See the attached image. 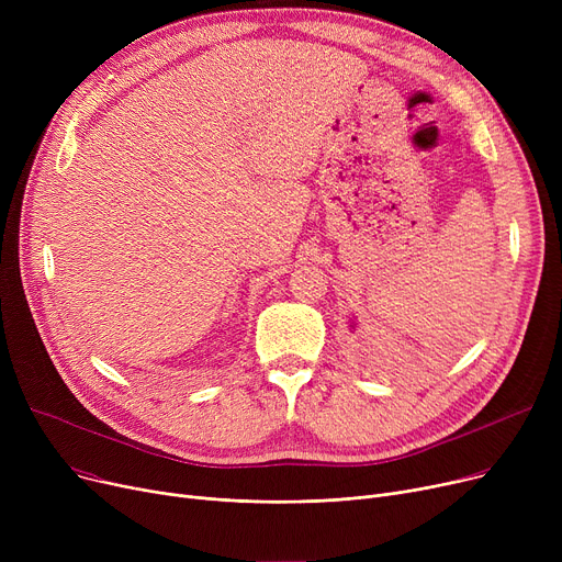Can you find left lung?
<instances>
[{
  "mask_svg": "<svg viewBox=\"0 0 562 562\" xmlns=\"http://www.w3.org/2000/svg\"><path fill=\"white\" fill-rule=\"evenodd\" d=\"M356 330V318H350V333Z\"/></svg>",
  "mask_w": 562,
  "mask_h": 562,
  "instance_id": "8db88e82",
  "label": "left lung"
}]
</instances>
